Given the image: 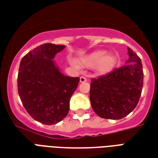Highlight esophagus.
<instances>
[{
	"instance_id": "esophagus-1",
	"label": "esophagus",
	"mask_w": 158,
	"mask_h": 158,
	"mask_svg": "<svg viewBox=\"0 0 158 158\" xmlns=\"http://www.w3.org/2000/svg\"><path fill=\"white\" fill-rule=\"evenodd\" d=\"M79 80H80V82L81 83H85L87 81V79H86V77H85V76H81Z\"/></svg>"
}]
</instances>
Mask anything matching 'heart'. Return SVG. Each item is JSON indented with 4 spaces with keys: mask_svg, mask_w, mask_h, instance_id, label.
<instances>
[{
    "mask_svg": "<svg viewBox=\"0 0 158 158\" xmlns=\"http://www.w3.org/2000/svg\"><path fill=\"white\" fill-rule=\"evenodd\" d=\"M117 62L116 56L113 54H106L105 51H97L89 54L82 60V64L87 68L96 67L100 73L111 72Z\"/></svg>",
    "mask_w": 158,
    "mask_h": 158,
    "instance_id": "b5f03b06",
    "label": "heart"
}]
</instances>
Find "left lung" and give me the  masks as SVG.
Segmentation results:
<instances>
[{"label":"left lung","instance_id":"obj_1","mask_svg":"<svg viewBox=\"0 0 158 158\" xmlns=\"http://www.w3.org/2000/svg\"><path fill=\"white\" fill-rule=\"evenodd\" d=\"M128 53L126 64L91 79L90 104L94 112L102 118H123L139 102L144 79L142 63L129 47Z\"/></svg>","mask_w":158,"mask_h":158}]
</instances>
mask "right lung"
<instances>
[{"label": "right lung", "mask_w": 158, "mask_h": 158, "mask_svg": "<svg viewBox=\"0 0 158 158\" xmlns=\"http://www.w3.org/2000/svg\"><path fill=\"white\" fill-rule=\"evenodd\" d=\"M64 48L52 43L40 45L27 53L19 65L18 90L23 105L35 120L47 125L68 115L79 82L78 77L63 75L52 60Z\"/></svg>", "instance_id": "right-lung-1"}]
</instances>
